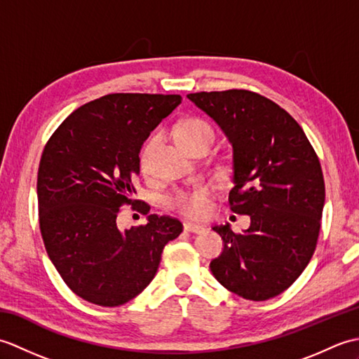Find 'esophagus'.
<instances>
[{"instance_id": "obj_1", "label": "esophagus", "mask_w": 359, "mask_h": 359, "mask_svg": "<svg viewBox=\"0 0 359 359\" xmlns=\"http://www.w3.org/2000/svg\"><path fill=\"white\" fill-rule=\"evenodd\" d=\"M184 228H185V231L196 233V234H202V233L207 231V228H205V226L197 225V224H191V222H185Z\"/></svg>"}]
</instances>
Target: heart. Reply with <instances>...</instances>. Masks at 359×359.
I'll use <instances>...</instances> for the list:
<instances>
[{
    "label": "heart",
    "instance_id": "heart-1",
    "mask_svg": "<svg viewBox=\"0 0 359 359\" xmlns=\"http://www.w3.org/2000/svg\"><path fill=\"white\" fill-rule=\"evenodd\" d=\"M175 139H177L180 147H185L189 142L194 140H207L210 144L215 139V134H212L211 126L201 118H191L187 120L184 125H180L177 133H175ZM152 144L154 140H151L147 148L143 149L142 154V168L147 170V162L148 156L151 152ZM210 197H211V189L207 185H197L191 189H184V191H177L171 197V205L179 210L184 215L189 217H202L207 215L210 208Z\"/></svg>",
    "mask_w": 359,
    "mask_h": 359
}]
</instances>
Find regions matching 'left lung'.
Returning a JSON list of instances; mask_svg holds the SVG:
<instances>
[{
	"label": "left lung",
	"instance_id": "left-lung-1",
	"mask_svg": "<svg viewBox=\"0 0 359 359\" xmlns=\"http://www.w3.org/2000/svg\"><path fill=\"white\" fill-rule=\"evenodd\" d=\"M233 147L230 208L251 224L212 226L224 251L210 264L226 290L250 301L280 294L315 253L325 185L306 133L279 104L251 90L188 94Z\"/></svg>",
	"mask_w": 359,
	"mask_h": 359
}]
</instances>
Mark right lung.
I'll return each instance as SVG.
<instances>
[{
	"mask_svg": "<svg viewBox=\"0 0 359 359\" xmlns=\"http://www.w3.org/2000/svg\"><path fill=\"white\" fill-rule=\"evenodd\" d=\"M180 95L109 94L74 111L46 143L36 196L46 251L81 299L117 307L154 279L163 247L184 230L149 215L121 231L117 215L133 203L140 149ZM149 211V210H144Z\"/></svg>",
	"mask_w": 359,
	"mask_h": 359,
	"instance_id": "obj_1",
	"label": "right lung"
}]
</instances>
